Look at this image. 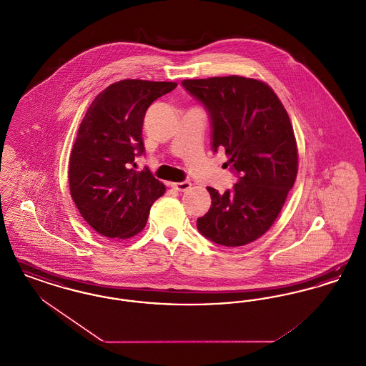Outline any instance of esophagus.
Segmentation results:
<instances>
[{"instance_id": "1", "label": "esophagus", "mask_w": 366, "mask_h": 366, "mask_svg": "<svg viewBox=\"0 0 366 366\" xmlns=\"http://www.w3.org/2000/svg\"><path fill=\"white\" fill-rule=\"evenodd\" d=\"M172 187L178 192L188 191L191 188V182L189 181H182V182H173Z\"/></svg>"}]
</instances>
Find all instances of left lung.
Wrapping results in <instances>:
<instances>
[{"label":"left lung","instance_id":"8db88e82","mask_svg":"<svg viewBox=\"0 0 366 366\" xmlns=\"http://www.w3.org/2000/svg\"><path fill=\"white\" fill-rule=\"evenodd\" d=\"M209 111L212 149H225L239 177L232 191L207 188L211 207L197 218L214 243H252L274 224L297 174V148L290 117L267 84L239 75L184 79Z\"/></svg>","mask_w":366,"mask_h":366}]
</instances>
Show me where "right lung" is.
I'll return each mask as SVG.
<instances>
[{
  "label": "right lung",
  "mask_w": 366,
  "mask_h": 366,
  "mask_svg": "<svg viewBox=\"0 0 366 366\" xmlns=\"http://www.w3.org/2000/svg\"><path fill=\"white\" fill-rule=\"evenodd\" d=\"M175 87V82L123 79L105 87L87 108L72 145L69 182L76 209L102 236H136L166 191L148 167L134 169V159L144 152L148 107Z\"/></svg>",
  "instance_id": "1"
}]
</instances>
